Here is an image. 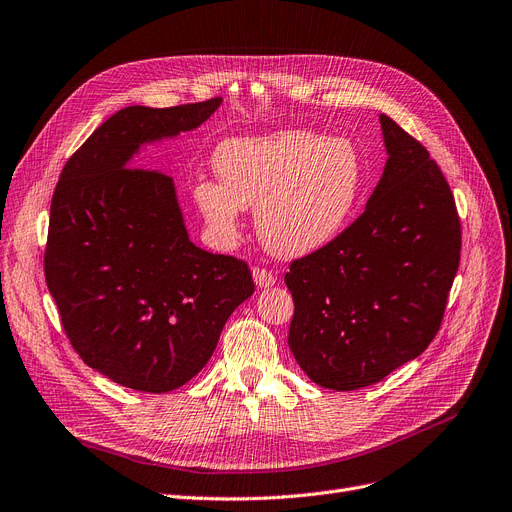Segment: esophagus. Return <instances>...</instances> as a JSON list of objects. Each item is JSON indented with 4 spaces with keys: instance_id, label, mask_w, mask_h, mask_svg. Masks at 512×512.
<instances>
[{
    "instance_id": "1",
    "label": "esophagus",
    "mask_w": 512,
    "mask_h": 512,
    "mask_svg": "<svg viewBox=\"0 0 512 512\" xmlns=\"http://www.w3.org/2000/svg\"><path fill=\"white\" fill-rule=\"evenodd\" d=\"M252 275H254V281L258 287H273L277 283V277L271 271L262 269V266H254Z\"/></svg>"
}]
</instances>
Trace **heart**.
<instances>
[{
	"instance_id": "b5f03b06",
	"label": "heart",
	"mask_w": 512,
	"mask_h": 512,
	"mask_svg": "<svg viewBox=\"0 0 512 512\" xmlns=\"http://www.w3.org/2000/svg\"><path fill=\"white\" fill-rule=\"evenodd\" d=\"M214 170L221 185L193 187L210 233L233 241L241 210L256 208L258 235L281 258L331 243L350 225L369 183V166L352 139L306 129L229 139L214 152Z\"/></svg>"
}]
</instances>
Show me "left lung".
Returning a JSON list of instances; mask_svg holds the SVG:
<instances>
[{
  "mask_svg": "<svg viewBox=\"0 0 512 512\" xmlns=\"http://www.w3.org/2000/svg\"><path fill=\"white\" fill-rule=\"evenodd\" d=\"M387 162L367 208L291 262L289 348L321 387L352 392L417 358L440 331L460 262V221L440 166L379 116Z\"/></svg>",
  "mask_w": 512,
  "mask_h": 512,
  "instance_id": "left-lung-1",
  "label": "left lung"
}]
</instances>
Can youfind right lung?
<instances>
[{
  "label": "right lung",
  "mask_w": 512,
  "mask_h": 512,
  "mask_svg": "<svg viewBox=\"0 0 512 512\" xmlns=\"http://www.w3.org/2000/svg\"><path fill=\"white\" fill-rule=\"evenodd\" d=\"M221 102L118 110L54 191L43 266L66 337L91 369L137 392L196 377L254 294L246 262L189 241L173 179L131 164L143 143L198 129Z\"/></svg>",
  "instance_id": "obj_1"
}]
</instances>
